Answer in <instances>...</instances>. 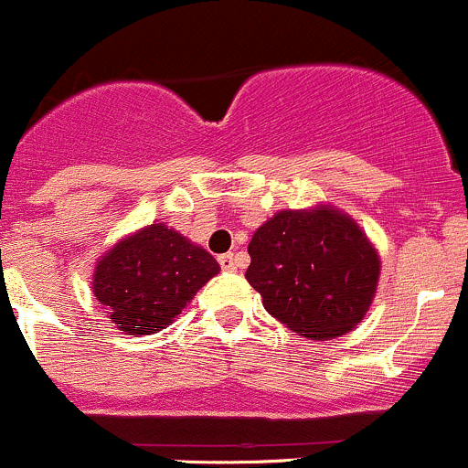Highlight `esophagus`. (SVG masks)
I'll list each match as a JSON object with an SVG mask.
<instances>
[{
    "label": "esophagus",
    "instance_id": "1",
    "mask_svg": "<svg viewBox=\"0 0 468 468\" xmlns=\"http://www.w3.org/2000/svg\"><path fill=\"white\" fill-rule=\"evenodd\" d=\"M218 261H220V268H223V271H236V268H239V261H236V254L234 252L220 254Z\"/></svg>",
    "mask_w": 468,
    "mask_h": 468
}]
</instances>
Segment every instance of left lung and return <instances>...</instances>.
I'll list each match as a JSON object with an SVG mask.
<instances>
[{
  "label": "left lung",
  "instance_id": "8db88e82",
  "mask_svg": "<svg viewBox=\"0 0 468 468\" xmlns=\"http://www.w3.org/2000/svg\"><path fill=\"white\" fill-rule=\"evenodd\" d=\"M248 252L245 277L266 312L307 339H335L362 323L380 280L378 250L330 205L277 211Z\"/></svg>",
  "mask_w": 468,
  "mask_h": 468
}]
</instances>
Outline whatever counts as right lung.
Segmentation results:
<instances>
[{
    "mask_svg": "<svg viewBox=\"0 0 468 468\" xmlns=\"http://www.w3.org/2000/svg\"><path fill=\"white\" fill-rule=\"evenodd\" d=\"M218 271V261L205 248L154 223L120 239L95 263L92 295L124 335H154Z\"/></svg>",
    "mask_w": 468,
    "mask_h": 468,
    "instance_id": "right-lung-1",
    "label": "right lung"
}]
</instances>
